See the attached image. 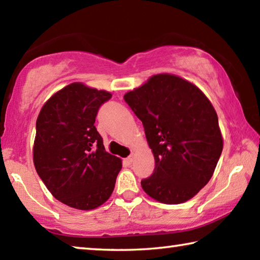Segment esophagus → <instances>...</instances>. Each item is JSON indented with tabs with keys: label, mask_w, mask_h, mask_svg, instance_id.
Returning a JSON list of instances; mask_svg holds the SVG:
<instances>
[{
	"label": "esophagus",
	"mask_w": 260,
	"mask_h": 260,
	"mask_svg": "<svg viewBox=\"0 0 260 260\" xmlns=\"http://www.w3.org/2000/svg\"><path fill=\"white\" fill-rule=\"evenodd\" d=\"M133 160H134V155H131V156H128V157H127L126 159H125V161H126L127 164H128V165H131L132 162H133Z\"/></svg>",
	"instance_id": "34e87169"
}]
</instances>
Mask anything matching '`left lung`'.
Masks as SVG:
<instances>
[{
	"label": "left lung",
	"mask_w": 260,
	"mask_h": 260,
	"mask_svg": "<svg viewBox=\"0 0 260 260\" xmlns=\"http://www.w3.org/2000/svg\"><path fill=\"white\" fill-rule=\"evenodd\" d=\"M124 100L142 121L155 157L143 190L164 204L192 199L212 178L222 151L213 105L199 87L170 73L155 74Z\"/></svg>",
	"instance_id": "8db88e82"
}]
</instances>
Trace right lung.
<instances>
[{
    "label": "right lung",
    "mask_w": 260,
    "mask_h": 260,
    "mask_svg": "<svg viewBox=\"0 0 260 260\" xmlns=\"http://www.w3.org/2000/svg\"><path fill=\"white\" fill-rule=\"evenodd\" d=\"M111 96L73 82L52 95L38 116L35 170L51 195L70 208H99L114 189L121 159L105 151L94 126L99 108Z\"/></svg>",
    "instance_id": "1"
}]
</instances>
